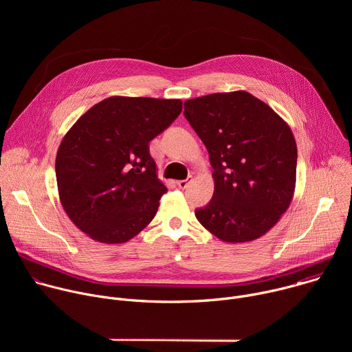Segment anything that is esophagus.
Segmentation results:
<instances>
[{"mask_svg": "<svg viewBox=\"0 0 352 352\" xmlns=\"http://www.w3.org/2000/svg\"><path fill=\"white\" fill-rule=\"evenodd\" d=\"M192 179H193L192 177H188L186 179H181V181H178V182H177V185H178L181 189H185V188L192 182Z\"/></svg>", "mask_w": 352, "mask_h": 352, "instance_id": "1", "label": "esophagus"}]
</instances>
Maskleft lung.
I'll return each mask as SVG.
<instances>
[{"label": "left lung", "instance_id": "8db88e82", "mask_svg": "<svg viewBox=\"0 0 352 352\" xmlns=\"http://www.w3.org/2000/svg\"><path fill=\"white\" fill-rule=\"evenodd\" d=\"M184 110L214 170L213 197L196 209V219L224 242L261 238L294 196L296 143L291 128L245 90L190 98Z\"/></svg>", "mask_w": 352, "mask_h": 352}]
</instances>
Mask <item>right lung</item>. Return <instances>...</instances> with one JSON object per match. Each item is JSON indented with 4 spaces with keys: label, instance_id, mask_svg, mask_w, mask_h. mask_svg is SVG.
Wrapping results in <instances>:
<instances>
[{
    "label": "right lung",
    "instance_id": "add662e5",
    "mask_svg": "<svg viewBox=\"0 0 352 352\" xmlns=\"http://www.w3.org/2000/svg\"><path fill=\"white\" fill-rule=\"evenodd\" d=\"M182 111L179 98L113 96L89 109L57 152L60 202L72 223L102 243H124L157 213L167 192L148 142Z\"/></svg>",
    "mask_w": 352,
    "mask_h": 352
}]
</instances>
